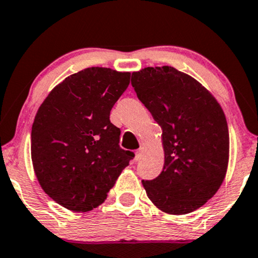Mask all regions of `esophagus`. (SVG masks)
<instances>
[{
	"label": "esophagus",
	"instance_id": "esophagus-1",
	"mask_svg": "<svg viewBox=\"0 0 258 258\" xmlns=\"http://www.w3.org/2000/svg\"><path fill=\"white\" fill-rule=\"evenodd\" d=\"M142 155H143V150L142 149H138L137 151H136V157H135V160L136 161H139L142 159Z\"/></svg>",
	"mask_w": 258,
	"mask_h": 258
}]
</instances>
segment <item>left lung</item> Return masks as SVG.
<instances>
[{
    "label": "left lung",
    "instance_id": "obj_1",
    "mask_svg": "<svg viewBox=\"0 0 258 258\" xmlns=\"http://www.w3.org/2000/svg\"><path fill=\"white\" fill-rule=\"evenodd\" d=\"M131 84L162 128L163 169L142 181L149 200L172 215L195 212L227 172L229 133L221 105L200 82L170 66L133 72Z\"/></svg>",
    "mask_w": 258,
    "mask_h": 258
}]
</instances>
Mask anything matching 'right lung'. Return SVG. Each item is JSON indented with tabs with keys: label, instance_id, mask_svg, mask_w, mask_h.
<instances>
[{
	"label": "right lung",
	"instance_id": "right-lung-1",
	"mask_svg": "<svg viewBox=\"0 0 258 258\" xmlns=\"http://www.w3.org/2000/svg\"><path fill=\"white\" fill-rule=\"evenodd\" d=\"M131 73L90 67L49 92L31 132V159L39 185L72 212H89L107 198L135 156L119 147L110 110Z\"/></svg>",
	"mask_w": 258,
	"mask_h": 258
}]
</instances>
